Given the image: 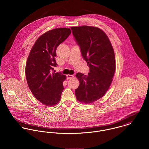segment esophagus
<instances>
[{
  "label": "esophagus",
  "instance_id": "esophagus-1",
  "mask_svg": "<svg viewBox=\"0 0 149 149\" xmlns=\"http://www.w3.org/2000/svg\"><path fill=\"white\" fill-rule=\"evenodd\" d=\"M73 77H74V76L73 74H68V75H66V78H67L68 80L72 79Z\"/></svg>",
  "mask_w": 149,
  "mask_h": 149
}]
</instances>
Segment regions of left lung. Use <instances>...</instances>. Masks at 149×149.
I'll return each mask as SVG.
<instances>
[{"mask_svg": "<svg viewBox=\"0 0 149 149\" xmlns=\"http://www.w3.org/2000/svg\"><path fill=\"white\" fill-rule=\"evenodd\" d=\"M82 56L89 67L87 76L76 74L80 85L75 89L77 100L89 104L102 97L112 81L116 66L114 50L106 34L97 27H72Z\"/></svg>", "mask_w": 149, "mask_h": 149, "instance_id": "1", "label": "left lung"}]
</instances>
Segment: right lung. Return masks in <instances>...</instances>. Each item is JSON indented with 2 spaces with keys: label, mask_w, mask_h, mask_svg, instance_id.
Here are the masks:
<instances>
[{
  "label": "right lung",
  "mask_w": 149,
  "mask_h": 149,
  "mask_svg": "<svg viewBox=\"0 0 149 149\" xmlns=\"http://www.w3.org/2000/svg\"><path fill=\"white\" fill-rule=\"evenodd\" d=\"M70 33L68 28L46 32L37 40L27 58L25 70L27 84L34 97L45 106H53L61 99L66 76L52 70L57 65L56 49Z\"/></svg>",
  "instance_id": "obj_1"
}]
</instances>
